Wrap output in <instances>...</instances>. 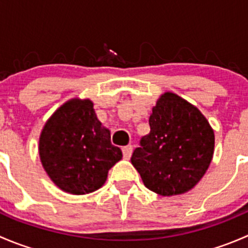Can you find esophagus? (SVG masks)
Here are the masks:
<instances>
[{
	"mask_svg": "<svg viewBox=\"0 0 248 248\" xmlns=\"http://www.w3.org/2000/svg\"><path fill=\"white\" fill-rule=\"evenodd\" d=\"M132 152H133V146L132 145H127V146L122 147V154H124V158L128 159L132 156Z\"/></svg>",
	"mask_w": 248,
	"mask_h": 248,
	"instance_id": "34e87169",
	"label": "esophagus"
}]
</instances>
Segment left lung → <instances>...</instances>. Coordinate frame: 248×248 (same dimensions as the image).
<instances>
[{"mask_svg": "<svg viewBox=\"0 0 248 248\" xmlns=\"http://www.w3.org/2000/svg\"><path fill=\"white\" fill-rule=\"evenodd\" d=\"M150 133L140 140L131 162L145 187L163 197L193 188L212 161L215 133L196 106L164 92L152 108Z\"/></svg>", "mask_w": 248, "mask_h": 248, "instance_id": "8db88e82", "label": "left lung"}]
</instances>
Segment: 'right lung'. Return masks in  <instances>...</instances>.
Masks as SVG:
<instances>
[{"label":"right lung","instance_id":"obj_1","mask_svg":"<svg viewBox=\"0 0 248 248\" xmlns=\"http://www.w3.org/2000/svg\"><path fill=\"white\" fill-rule=\"evenodd\" d=\"M42 166L66 193L81 196L101 188L122 158L110 131L97 119L91 99L72 98L47 119L39 136Z\"/></svg>","mask_w":248,"mask_h":248}]
</instances>
